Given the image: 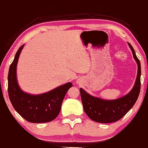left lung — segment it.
Listing matches in <instances>:
<instances>
[{"instance_id": "left-lung-1", "label": "left lung", "mask_w": 148, "mask_h": 148, "mask_svg": "<svg viewBox=\"0 0 148 148\" xmlns=\"http://www.w3.org/2000/svg\"><path fill=\"white\" fill-rule=\"evenodd\" d=\"M138 64V73L136 82L131 91L125 96L113 100H106L93 96L80 88L81 98L84 110L89 119L101 123H113L122 119L136 103L140 91L141 66L134 49L127 42Z\"/></svg>"}]
</instances>
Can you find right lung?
Returning a JSON list of instances; mask_svg holds the SVG:
<instances>
[{
	"label": "right lung",
	"mask_w": 148,
	"mask_h": 148,
	"mask_svg": "<svg viewBox=\"0 0 148 148\" xmlns=\"http://www.w3.org/2000/svg\"><path fill=\"white\" fill-rule=\"evenodd\" d=\"M24 46L25 45H23L17 51L9 68L8 76L9 99L15 111L28 122L35 123L50 122L59 115L64 98L73 84L71 82H68L41 94H30L23 91L18 84L16 71L18 59Z\"/></svg>",
	"instance_id": "right-lung-1"
}]
</instances>
